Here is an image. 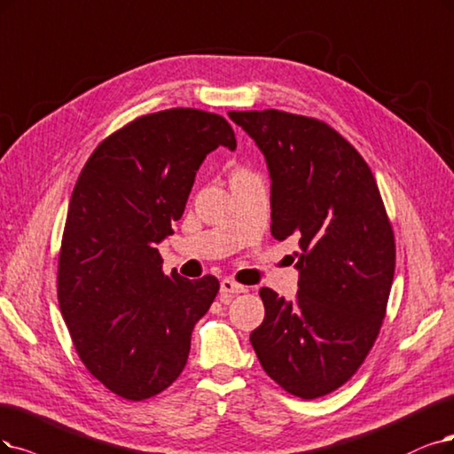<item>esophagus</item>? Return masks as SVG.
<instances>
[{"instance_id":"obj_1","label":"esophagus","mask_w":454,"mask_h":454,"mask_svg":"<svg viewBox=\"0 0 454 454\" xmlns=\"http://www.w3.org/2000/svg\"><path fill=\"white\" fill-rule=\"evenodd\" d=\"M245 292H247V286H241V284H238L236 280L224 278V280L221 282V299H223V301H228V299H231L233 295L245 294Z\"/></svg>"}]
</instances>
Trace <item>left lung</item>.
<instances>
[{"label":"left lung","mask_w":454,"mask_h":454,"mask_svg":"<svg viewBox=\"0 0 454 454\" xmlns=\"http://www.w3.org/2000/svg\"><path fill=\"white\" fill-rule=\"evenodd\" d=\"M228 115L265 157L273 238L297 243V297L262 288L265 317L250 344L284 391L329 395L357 372L387 309L396 253L376 179L357 149L314 117Z\"/></svg>","instance_id":"1"}]
</instances>
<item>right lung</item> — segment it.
Listing matches in <instances>:
<instances>
[{"label": "right lung", "instance_id": "add662e5", "mask_svg": "<svg viewBox=\"0 0 454 454\" xmlns=\"http://www.w3.org/2000/svg\"><path fill=\"white\" fill-rule=\"evenodd\" d=\"M218 145L238 147L223 115L147 114L100 142L74 184L59 250V309L82 363L127 400L155 396L177 380L192 329L221 286L211 275L166 277L157 250Z\"/></svg>", "mask_w": 454, "mask_h": 454}]
</instances>
